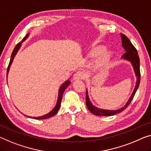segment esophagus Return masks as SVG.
I'll return each instance as SVG.
<instances>
[{
    "instance_id": "obj_1",
    "label": "esophagus",
    "mask_w": 151,
    "mask_h": 151,
    "mask_svg": "<svg viewBox=\"0 0 151 151\" xmlns=\"http://www.w3.org/2000/svg\"><path fill=\"white\" fill-rule=\"evenodd\" d=\"M85 76V73L83 71H78L73 76V79L74 80H80L84 78Z\"/></svg>"
}]
</instances>
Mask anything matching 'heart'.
<instances>
[{
	"label": "heart",
	"mask_w": 151,
	"mask_h": 151,
	"mask_svg": "<svg viewBox=\"0 0 151 151\" xmlns=\"http://www.w3.org/2000/svg\"><path fill=\"white\" fill-rule=\"evenodd\" d=\"M104 48L103 47H98L94 48L93 49L90 51L88 53V58H92L95 57L96 55H97L98 54L102 52L104 50ZM112 57V53L111 51H104L100 53L98 55V57L96 58L95 64H94V69L96 70H100L104 68V66L109 64V62L111 60V58Z\"/></svg>",
	"instance_id": "1"
}]
</instances>
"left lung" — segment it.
Returning a JSON list of instances; mask_svg holds the SVG:
<instances>
[{"instance_id":"left-lung-1","label":"left lung","mask_w":151,"mask_h":151,"mask_svg":"<svg viewBox=\"0 0 151 151\" xmlns=\"http://www.w3.org/2000/svg\"><path fill=\"white\" fill-rule=\"evenodd\" d=\"M121 41H122V47L123 49H125V53L122 55L121 58L124 60H127V61L131 63L132 66H133L134 71L135 73V75L136 76V85H135L134 89L133 92H132L131 96L128 101L126 103L124 106L121 107V109H119L117 110H106V109H102L100 108H98L93 105V104L89 100L88 92H87V89L86 91V105L87 109L89 111L93 113V114L97 116H112L114 114H118L119 112H122L123 110H125L128 106L129 105L130 102H132V99L134 98L135 93L138 89L139 85H140V58L138 55V52L137 50L135 48L134 46L132 45V43L130 42L129 39L126 37L125 35L121 34Z\"/></svg>"}]
</instances>
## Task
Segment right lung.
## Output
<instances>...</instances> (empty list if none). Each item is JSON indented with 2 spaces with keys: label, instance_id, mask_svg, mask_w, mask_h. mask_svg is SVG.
<instances>
[{
  "label": "right lung",
  "instance_id": "add662e5",
  "mask_svg": "<svg viewBox=\"0 0 151 151\" xmlns=\"http://www.w3.org/2000/svg\"><path fill=\"white\" fill-rule=\"evenodd\" d=\"M29 35H30V34H29V33L27 34V35L25 36V37L24 38L23 40H22V41L21 42H19V43H18L17 45L15 46L14 49H13L12 54H11V60H10L9 64L7 71H6V81H7V76H8L9 72V70H10V67L11 66V64H12L13 60H14L15 56L16 55L17 53L18 52V51H19V49H20V47H21L22 42H23L24 40H26L27 38L29 37ZM70 84V81H69V79H68V80H66L64 83H63L61 86L60 87L59 91H58V97L57 103H56L55 107L53 108V110H51V111L49 112V113L45 114V115L40 116H37V117H35V116H33V117H32V116H26V115H25V116H28V117H30V118L35 119H45L50 118V117H51V116H53L55 115V114L57 113L58 111H59V109H60V105H61V101H62V99L63 93H64L65 89H66L67 87H68V85Z\"/></svg>",
  "mask_w": 151,
  "mask_h": 151
}]
</instances>
